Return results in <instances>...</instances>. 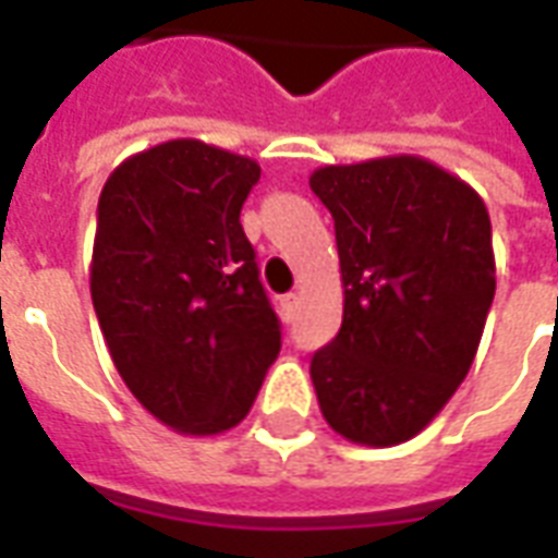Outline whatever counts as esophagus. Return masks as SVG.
I'll use <instances>...</instances> for the list:
<instances>
[{"mask_svg": "<svg viewBox=\"0 0 558 558\" xmlns=\"http://www.w3.org/2000/svg\"><path fill=\"white\" fill-rule=\"evenodd\" d=\"M295 311H299V295L295 292H287V295H280V316L290 323L292 316H295Z\"/></svg>", "mask_w": 558, "mask_h": 558, "instance_id": "obj_1", "label": "esophagus"}]
</instances>
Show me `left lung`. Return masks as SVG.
I'll list each match as a JSON object with an SVG mask.
<instances>
[{"label": "left lung", "mask_w": 558, "mask_h": 558, "mask_svg": "<svg viewBox=\"0 0 558 558\" xmlns=\"http://www.w3.org/2000/svg\"><path fill=\"white\" fill-rule=\"evenodd\" d=\"M311 191L335 218L343 280L340 331L311 359L319 410L350 442H407L478 352L496 292L487 206L412 155L319 167Z\"/></svg>", "instance_id": "left-lung-1"}]
</instances>
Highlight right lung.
<instances>
[{"instance_id": "add662e5", "label": "right lung", "mask_w": 558, "mask_h": 558, "mask_svg": "<svg viewBox=\"0 0 558 558\" xmlns=\"http://www.w3.org/2000/svg\"><path fill=\"white\" fill-rule=\"evenodd\" d=\"M256 160L170 140L122 160L98 199L92 304L131 395L167 427L215 436L251 412L280 352L242 206Z\"/></svg>"}]
</instances>
